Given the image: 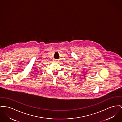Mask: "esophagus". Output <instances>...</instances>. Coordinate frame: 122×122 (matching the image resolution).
<instances>
[{
  "label": "esophagus",
  "instance_id": "obj_1",
  "mask_svg": "<svg viewBox=\"0 0 122 122\" xmlns=\"http://www.w3.org/2000/svg\"><path fill=\"white\" fill-rule=\"evenodd\" d=\"M56 61V62H57V60H56V61Z\"/></svg>",
  "mask_w": 122,
  "mask_h": 122
}]
</instances>
